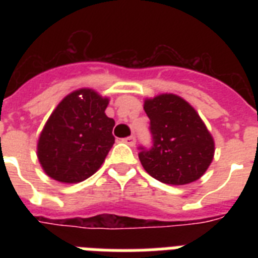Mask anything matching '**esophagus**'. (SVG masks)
<instances>
[{"label":"esophagus","mask_w":258,"mask_h":258,"mask_svg":"<svg viewBox=\"0 0 258 258\" xmlns=\"http://www.w3.org/2000/svg\"><path fill=\"white\" fill-rule=\"evenodd\" d=\"M123 142H124V143H127L128 146H131V147H134V146H135V143H137V139H135V137H133V135H131V137H128V138H124V139H123Z\"/></svg>","instance_id":"34e87169"}]
</instances>
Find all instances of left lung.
Wrapping results in <instances>:
<instances>
[{
    "label": "left lung",
    "mask_w": 258,
    "mask_h": 258,
    "mask_svg": "<svg viewBox=\"0 0 258 258\" xmlns=\"http://www.w3.org/2000/svg\"><path fill=\"white\" fill-rule=\"evenodd\" d=\"M154 146L141 149L139 161L162 183L182 186L204 175L214 158V139L190 103L174 93H161L143 104Z\"/></svg>",
    "instance_id": "1"
}]
</instances>
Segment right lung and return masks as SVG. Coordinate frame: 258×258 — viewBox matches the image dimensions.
<instances>
[{
	"instance_id": "1",
	"label": "right lung",
	"mask_w": 258,
	"mask_h": 258,
	"mask_svg": "<svg viewBox=\"0 0 258 258\" xmlns=\"http://www.w3.org/2000/svg\"><path fill=\"white\" fill-rule=\"evenodd\" d=\"M108 97L95 89L68 93L48 117L37 141L42 170L61 183H79L100 169L115 138L105 115Z\"/></svg>"
}]
</instances>
